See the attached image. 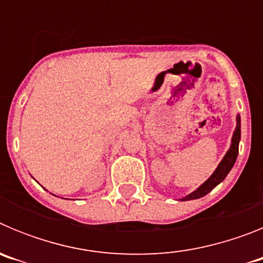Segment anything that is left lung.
<instances>
[{
  "mask_svg": "<svg viewBox=\"0 0 263 263\" xmlns=\"http://www.w3.org/2000/svg\"><path fill=\"white\" fill-rule=\"evenodd\" d=\"M240 138H241V121L240 117H237V127L234 130L233 138H232V145L231 148L228 150L227 155L224 157V159L221 160V163L218 164V167L216 168L215 173L212 174L208 180L204 183L203 185L197 188L196 191L192 192L191 195H188V196L183 197L182 200H192V199H199V197L205 196L206 194H210L212 191L213 188L218 184V183H221L222 180L225 179V176L228 175V173L231 171L232 167H233L234 162L237 159V155H238V143H240Z\"/></svg>",
  "mask_w": 263,
  "mask_h": 263,
  "instance_id": "obj_1",
  "label": "left lung"
}]
</instances>
